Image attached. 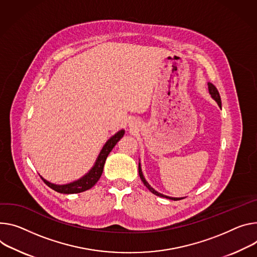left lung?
I'll use <instances>...</instances> for the list:
<instances>
[{
    "instance_id": "left-lung-1",
    "label": "left lung",
    "mask_w": 257,
    "mask_h": 257,
    "mask_svg": "<svg viewBox=\"0 0 257 257\" xmlns=\"http://www.w3.org/2000/svg\"><path fill=\"white\" fill-rule=\"evenodd\" d=\"M208 89H209L210 95H211V97H212V98L217 102V104L221 107V99H220L219 92H218V90L216 89V87H215L213 84H211V83H208ZM138 172H139V176H141V179H142V181L144 182V184L147 186V188H148V189H149L153 194H155L156 196L163 197V198H167V199H171V200H174V201H177V200H181V199H183V198H172V197H168V196L162 195V194L158 193L157 191H155V190L152 188V186L148 183V181L146 180V178H145V176H144V174H143V171H142L141 163H139V164H138Z\"/></svg>"
}]
</instances>
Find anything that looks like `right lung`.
I'll use <instances>...</instances> for the list:
<instances>
[{"instance_id":"add662e5","label":"right lung","mask_w":257,"mask_h":257,"mask_svg":"<svg viewBox=\"0 0 257 257\" xmlns=\"http://www.w3.org/2000/svg\"><path fill=\"white\" fill-rule=\"evenodd\" d=\"M124 133H125L124 130H120L108 139V141L105 143V145L103 146L102 150L100 151L94 166H93L91 168V170L86 175H84L82 178H80L74 182L67 183V184H61V185L51 183L46 179H44L42 176H41V178L43 179V181L46 184L49 186L50 189H52L55 192L60 193V194H78V193H82V192H85V191L91 189L92 186L94 185L100 178L102 171H103L104 163H105V160H106L108 154L111 152V150L116 145V143H118L123 137Z\"/></svg>"}]
</instances>
